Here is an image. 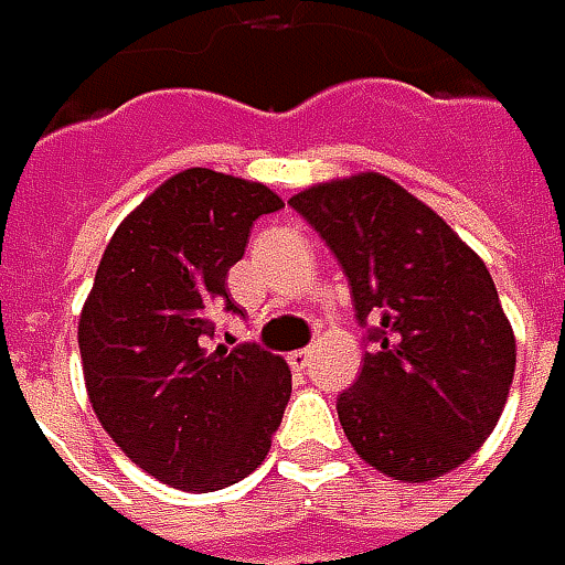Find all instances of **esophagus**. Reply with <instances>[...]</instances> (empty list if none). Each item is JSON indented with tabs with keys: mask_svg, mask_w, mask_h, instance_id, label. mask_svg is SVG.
Listing matches in <instances>:
<instances>
[{
	"mask_svg": "<svg viewBox=\"0 0 565 565\" xmlns=\"http://www.w3.org/2000/svg\"><path fill=\"white\" fill-rule=\"evenodd\" d=\"M289 364H292V371H305L311 364V349H295V352H289Z\"/></svg>",
	"mask_w": 565,
	"mask_h": 565,
	"instance_id": "1",
	"label": "esophagus"
}]
</instances>
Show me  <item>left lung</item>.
I'll use <instances>...</instances> for the list:
<instances>
[{"label":"left lung","mask_w":565,"mask_h":565,"mask_svg":"<svg viewBox=\"0 0 565 565\" xmlns=\"http://www.w3.org/2000/svg\"><path fill=\"white\" fill-rule=\"evenodd\" d=\"M289 204L337 254L355 317L377 320L359 380L337 399L349 444L393 481L459 468L497 427L515 374L484 260L380 172L320 182Z\"/></svg>","instance_id":"obj_1"}]
</instances>
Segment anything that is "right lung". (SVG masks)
<instances>
[{"label": "right lung", "instance_id": "1", "mask_svg": "<svg viewBox=\"0 0 565 565\" xmlns=\"http://www.w3.org/2000/svg\"><path fill=\"white\" fill-rule=\"evenodd\" d=\"M282 206L260 182L185 169L135 206L103 250L77 320L87 396L119 449L169 488L206 493L248 478L292 396L289 364L213 345L238 315L226 276L257 216Z\"/></svg>", "mask_w": 565, "mask_h": 565}]
</instances>
